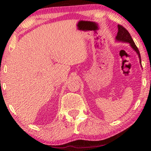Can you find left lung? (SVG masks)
Wrapping results in <instances>:
<instances>
[{
	"label": "left lung",
	"instance_id": "8db88e82",
	"mask_svg": "<svg viewBox=\"0 0 151 151\" xmlns=\"http://www.w3.org/2000/svg\"><path fill=\"white\" fill-rule=\"evenodd\" d=\"M118 33H117L116 36V40L118 41H121L123 42H127V43H129L130 46L133 48V50H134L137 53V55L139 56V61H140V64L141 65V55H140V52H139L138 47H137L134 42L133 39L132 38L131 36H130L129 33L128 32V31L125 28L122 27L121 25H118Z\"/></svg>",
	"mask_w": 151,
	"mask_h": 151
}]
</instances>
